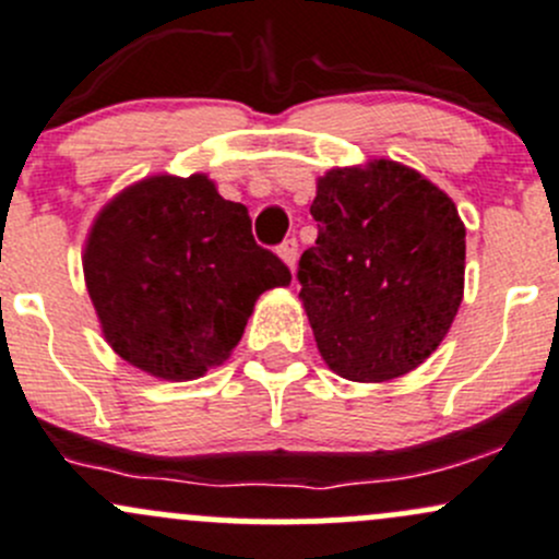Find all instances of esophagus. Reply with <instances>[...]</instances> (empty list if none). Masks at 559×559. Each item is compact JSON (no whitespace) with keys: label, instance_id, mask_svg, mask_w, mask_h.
<instances>
[{"label":"esophagus","instance_id":"1","mask_svg":"<svg viewBox=\"0 0 559 559\" xmlns=\"http://www.w3.org/2000/svg\"><path fill=\"white\" fill-rule=\"evenodd\" d=\"M280 258L282 261H285V266L290 269V272H296V263H298V245H296V239H285L280 245Z\"/></svg>","mask_w":559,"mask_h":559}]
</instances>
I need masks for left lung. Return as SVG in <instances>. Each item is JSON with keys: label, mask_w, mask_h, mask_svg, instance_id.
<instances>
[{"label": "left lung", "mask_w": 559, "mask_h": 559, "mask_svg": "<svg viewBox=\"0 0 559 559\" xmlns=\"http://www.w3.org/2000/svg\"><path fill=\"white\" fill-rule=\"evenodd\" d=\"M318 241L298 261L304 312L331 371L390 382L450 333L465 287L454 201L412 166H333L312 201Z\"/></svg>", "instance_id": "obj_1"}]
</instances>
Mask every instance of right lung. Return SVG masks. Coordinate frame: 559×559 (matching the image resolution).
Returning a JSON list of instances; mask_svg holds the SVG:
<instances>
[{
  "label": "right lung",
  "mask_w": 559,
  "mask_h": 559,
  "mask_svg": "<svg viewBox=\"0 0 559 559\" xmlns=\"http://www.w3.org/2000/svg\"><path fill=\"white\" fill-rule=\"evenodd\" d=\"M83 274L107 344L134 368L191 382L231 358L261 293L290 285L250 212L206 175H153L107 201Z\"/></svg>",
  "instance_id": "right-lung-1"
}]
</instances>
